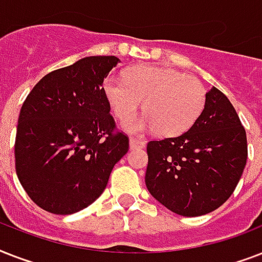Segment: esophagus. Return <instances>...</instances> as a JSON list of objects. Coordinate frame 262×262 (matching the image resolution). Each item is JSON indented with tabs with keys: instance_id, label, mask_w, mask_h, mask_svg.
Listing matches in <instances>:
<instances>
[{
	"instance_id": "esophagus-1",
	"label": "esophagus",
	"mask_w": 262,
	"mask_h": 262,
	"mask_svg": "<svg viewBox=\"0 0 262 262\" xmlns=\"http://www.w3.org/2000/svg\"><path fill=\"white\" fill-rule=\"evenodd\" d=\"M129 145H130V149H137V148H144L145 147V141L137 139H130L129 141Z\"/></svg>"
}]
</instances>
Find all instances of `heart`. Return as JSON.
Wrapping results in <instances>:
<instances>
[{
	"label": "heart",
	"instance_id": "1",
	"mask_svg": "<svg viewBox=\"0 0 262 262\" xmlns=\"http://www.w3.org/2000/svg\"><path fill=\"white\" fill-rule=\"evenodd\" d=\"M103 91L111 111L126 122L141 110L145 117L125 123L133 135L160 132L172 137L189 130L205 106V88L197 77L174 69L140 65L127 69L125 79L108 76Z\"/></svg>",
	"mask_w": 262,
	"mask_h": 262
}]
</instances>
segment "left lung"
<instances>
[{"label": "left lung", "mask_w": 262, "mask_h": 262, "mask_svg": "<svg viewBox=\"0 0 262 262\" xmlns=\"http://www.w3.org/2000/svg\"><path fill=\"white\" fill-rule=\"evenodd\" d=\"M193 126L178 137L149 141L145 185L174 213L201 216L228 200L248 159L246 132L227 96L216 87Z\"/></svg>", "instance_id": "obj_1"}]
</instances>
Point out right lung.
<instances>
[{
    "label": "right lung",
    "mask_w": 262,
    "mask_h": 262,
    "mask_svg": "<svg viewBox=\"0 0 262 262\" xmlns=\"http://www.w3.org/2000/svg\"><path fill=\"white\" fill-rule=\"evenodd\" d=\"M119 58L94 55L50 72L24 100L14 159L17 178L36 205L71 215L94 203L129 151L115 130L103 80Z\"/></svg>",
    "instance_id": "obj_1"
}]
</instances>
